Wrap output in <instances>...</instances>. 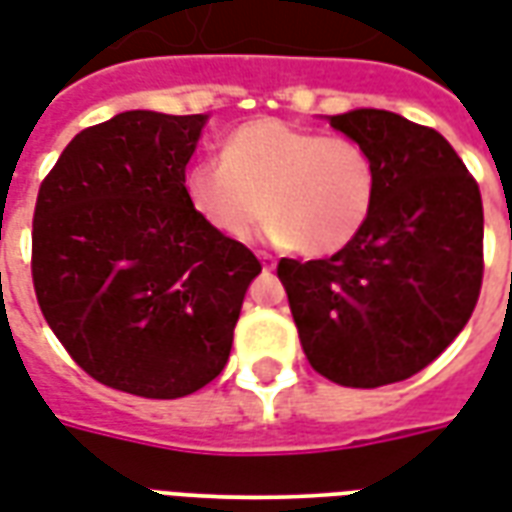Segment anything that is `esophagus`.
<instances>
[{"label": "esophagus", "instance_id": "34e87169", "mask_svg": "<svg viewBox=\"0 0 512 512\" xmlns=\"http://www.w3.org/2000/svg\"><path fill=\"white\" fill-rule=\"evenodd\" d=\"M257 260L263 263V268H266V271H274V268H277V257L268 255V252H257Z\"/></svg>", "mask_w": 512, "mask_h": 512}]
</instances>
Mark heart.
<instances>
[{"instance_id":"1","label":"heart","mask_w":512,"mask_h":512,"mask_svg":"<svg viewBox=\"0 0 512 512\" xmlns=\"http://www.w3.org/2000/svg\"><path fill=\"white\" fill-rule=\"evenodd\" d=\"M183 194L194 216L233 241L271 216V238L304 255H332L370 222L378 169L351 136L260 117L227 134L222 161H194L183 172Z\"/></svg>"}]
</instances>
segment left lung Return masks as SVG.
Masks as SVG:
<instances>
[{"label": "left lung", "instance_id": "8db88e82", "mask_svg": "<svg viewBox=\"0 0 512 512\" xmlns=\"http://www.w3.org/2000/svg\"><path fill=\"white\" fill-rule=\"evenodd\" d=\"M370 150L378 197L351 244L277 274L310 365L340 386L406 381L472 318L483 285V200L452 145L384 109L329 117Z\"/></svg>", "mask_w": 512, "mask_h": 512}]
</instances>
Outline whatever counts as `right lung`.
Masks as SVG:
<instances>
[{
	"label": "right lung",
	"instance_id": "right-lung-1",
	"mask_svg": "<svg viewBox=\"0 0 512 512\" xmlns=\"http://www.w3.org/2000/svg\"><path fill=\"white\" fill-rule=\"evenodd\" d=\"M205 120L120 112L73 136L40 183V312L84 373L128 395L175 400L211 384L260 274V260L183 194Z\"/></svg>",
	"mask_w": 512,
	"mask_h": 512
}]
</instances>
